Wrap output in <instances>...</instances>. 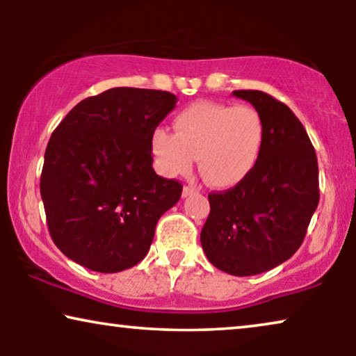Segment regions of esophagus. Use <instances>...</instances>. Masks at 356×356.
<instances>
[{"mask_svg": "<svg viewBox=\"0 0 356 356\" xmlns=\"http://www.w3.org/2000/svg\"><path fill=\"white\" fill-rule=\"evenodd\" d=\"M197 189H194L191 186H184L183 188V197H188V196H193V194H196Z\"/></svg>", "mask_w": 356, "mask_h": 356, "instance_id": "34e87169", "label": "esophagus"}]
</instances>
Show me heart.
<instances>
[{
  "mask_svg": "<svg viewBox=\"0 0 356 356\" xmlns=\"http://www.w3.org/2000/svg\"><path fill=\"white\" fill-rule=\"evenodd\" d=\"M172 133L157 126L150 150L160 173L179 177L197 159L201 175L217 188H230L250 177L259 162L266 126L259 111L246 105L196 102L175 118Z\"/></svg>",
  "mask_w": 356,
  "mask_h": 356,
  "instance_id": "1",
  "label": "heart"
}]
</instances>
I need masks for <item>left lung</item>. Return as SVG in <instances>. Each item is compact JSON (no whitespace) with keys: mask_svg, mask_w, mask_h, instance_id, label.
<instances>
[{"mask_svg":"<svg viewBox=\"0 0 356 356\" xmlns=\"http://www.w3.org/2000/svg\"><path fill=\"white\" fill-rule=\"evenodd\" d=\"M233 95L259 111L264 147L250 177L209 194L201 245L217 269L246 277L274 269L301 246L319 204V170L306 129L289 106L261 90Z\"/></svg>","mask_w":356,"mask_h":356,"instance_id":"obj_1","label":"left lung"}]
</instances>
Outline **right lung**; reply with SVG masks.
<instances>
[{
	"label": "right lung",
	"instance_id": "obj_1",
	"mask_svg": "<svg viewBox=\"0 0 356 356\" xmlns=\"http://www.w3.org/2000/svg\"><path fill=\"white\" fill-rule=\"evenodd\" d=\"M177 102L165 90L115 87L79 102L53 131L40 194L51 240L71 261L113 274L149 252L159 218L183 191L154 172L150 150Z\"/></svg>",
	"mask_w": 356,
	"mask_h": 356
}]
</instances>
